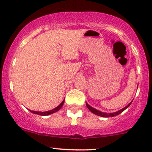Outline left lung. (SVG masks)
I'll return each instance as SVG.
<instances>
[{"mask_svg":"<svg viewBox=\"0 0 152 152\" xmlns=\"http://www.w3.org/2000/svg\"><path fill=\"white\" fill-rule=\"evenodd\" d=\"M131 104H132V102L129 103V104H128L126 106H125L124 108H123V109L119 110V111H116V112H114V113H109V114H107V113H104V112H102V111H98V110L94 109V108H92L91 106H90L88 105V104H86V106L87 108H88V109H89V111H91L92 113H94V114L96 115H98V116H102V117H112V116H117V115L120 114L121 113L123 112L124 111L125 109H126L127 108L129 107L131 105Z\"/></svg>","mask_w":152,"mask_h":152,"instance_id":"1","label":"left lung"}]
</instances>
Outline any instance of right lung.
<instances>
[{
	"label": "right lung",
	"mask_w": 152,
	"mask_h": 152,
	"mask_svg": "<svg viewBox=\"0 0 152 152\" xmlns=\"http://www.w3.org/2000/svg\"><path fill=\"white\" fill-rule=\"evenodd\" d=\"M64 100L63 101V102H61V104L58 106H57L56 108H55V109L50 110V111H45V112H38V111H31V110H30V111H31V113H33V114H39V115H41V116H47V115L53 114V113L56 112V111H58V110H60L61 108L62 107V106H63V104H64Z\"/></svg>",
	"instance_id": "add662e5"
}]
</instances>
